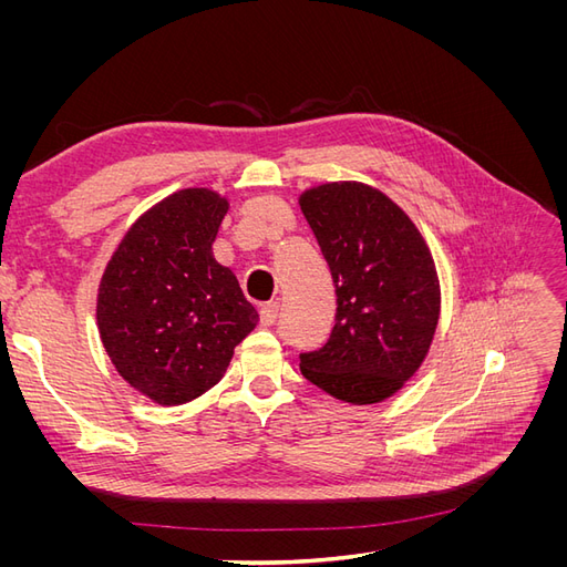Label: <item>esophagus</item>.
Returning a JSON list of instances; mask_svg holds the SVG:
<instances>
[{"label":"esophagus","instance_id":"34e87169","mask_svg":"<svg viewBox=\"0 0 567 567\" xmlns=\"http://www.w3.org/2000/svg\"><path fill=\"white\" fill-rule=\"evenodd\" d=\"M279 317V302H267L260 307V321L262 326H271Z\"/></svg>","mask_w":567,"mask_h":567}]
</instances>
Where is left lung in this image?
<instances>
[{
    "label": "left lung",
    "mask_w": 567,
    "mask_h": 567,
    "mask_svg": "<svg viewBox=\"0 0 567 567\" xmlns=\"http://www.w3.org/2000/svg\"><path fill=\"white\" fill-rule=\"evenodd\" d=\"M298 203L338 296L333 333L300 354V371L340 402L379 404L431 350L440 319L431 248L400 205L364 182L305 188Z\"/></svg>",
    "instance_id": "1"
}]
</instances>
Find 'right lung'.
Listing matches in <instances>:
<instances>
[{"label":"right lung","mask_w":567,"mask_h":567,"mask_svg":"<svg viewBox=\"0 0 567 567\" xmlns=\"http://www.w3.org/2000/svg\"><path fill=\"white\" fill-rule=\"evenodd\" d=\"M227 210L213 188L169 194L134 219L101 277V342L115 371L156 404L192 402L217 385L260 321L213 255Z\"/></svg>","instance_id":"right-lung-1"}]
</instances>
